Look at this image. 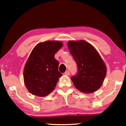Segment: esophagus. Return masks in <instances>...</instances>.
<instances>
[{"label": "esophagus", "mask_w": 126, "mask_h": 126, "mask_svg": "<svg viewBox=\"0 0 126 126\" xmlns=\"http://www.w3.org/2000/svg\"><path fill=\"white\" fill-rule=\"evenodd\" d=\"M64 74L66 75V76H69V74H70V72H69V71H66L65 72H64Z\"/></svg>", "instance_id": "1"}]
</instances>
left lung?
<instances>
[{
	"label": "left lung",
	"instance_id": "left-lung-1",
	"mask_svg": "<svg viewBox=\"0 0 126 126\" xmlns=\"http://www.w3.org/2000/svg\"><path fill=\"white\" fill-rule=\"evenodd\" d=\"M68 47L78 68L77 74L71 77L75 87L85 93L96 91L102 86L107 72L98 52L84 40L69 41Z\"/></svg>",
	"mask_w": 126,
	"mask_h": 126
}]
</instances>
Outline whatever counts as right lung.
Wrapping results in <instances>:
<instances>
[{"mask_svg":"<svg viewBox=\"0 0 126 126\" xmlns=\"http://www.w3.org/2000/svg\"><path fill=\"white\" fill-rule=\"evenodd\" d=\"M63 46L59 41L39 43L30 53L24 69V80L29 92L44 97L50 94L62 73L58 71V62L54 56Z\"/></svg>","mask_w":126,"mask_h":126,"instance_id":"1","label":"right lung"}]
</instances>
